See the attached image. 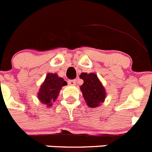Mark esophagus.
I'll return each mask as SVG.
<instances>
[{
  "label": "esophagus",
  "instance_id": "esophagus-1",
  "mask_svg": "<svg viewBox=\"0 0 152 152\" xmlns=\"http://www.w3.org/2000/svg\"><path fill=\"white\" fill-rule=\"evenodd\" d=\"M68 84L70 85V86H74L76 85V81L75 80V79H73V80H69V81H68Z\"/></svg>",
  "mask_w": 152,
  "mask_h": 152
}]
</instances>
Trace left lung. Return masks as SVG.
Masks as SVG:
<instances>
[{
    "label": "left lung",
    "mask_w": 152,
    "mask_h": 152,
    "mask_svg": "<svg viewBox=\"0 0 152 152\" xmlns=\"http://www.w3.org/2000/svg\"><path fill=\"white\" fill-rule=\"evenodd\" d=\"M79 77L84 81L80 89L87 105L92 108L99 107L104 102L106 91L97 75L94 73H82Z\"/></svg>",
    "instance_id": "8db88e82"
}]
</instances>
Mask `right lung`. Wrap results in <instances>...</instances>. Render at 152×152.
Segmentation results:
<instances>
[{
  "mask_svg": "<svg viewBox=\"0 0 152 152\" xmlns=\"http://www.w3.org/2000/svg\"><path fill=\"white\" fill-rule=\"evenodd\" d=\"M66 85H67L66 82L63 78H60L57 73H48L38 93V98L42 104L50 107L52 102L57 99L61 88Z\"/></svg>",
  "mask_w": 152,
  "mask_h": 152,
  "instance_id": "add662e5",
  "label": "right lung"
}]
</instances>
